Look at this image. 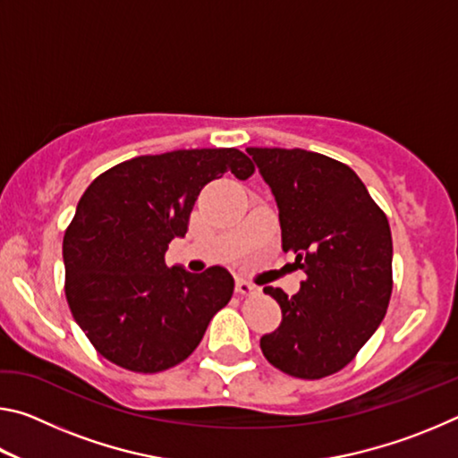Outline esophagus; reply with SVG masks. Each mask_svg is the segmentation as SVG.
I'll return each instance as SVG.
<instances>
[{
	"label": "esophagus",
	"instance_id": "34e87169",
	"mask_svg": "<svg viewBox=\"0 0 458 458\" xmlns=\"http://www.w3.org/2000/svg\"><path fill=\"white\" fill-rule=\"evenodd\" d=\"M236 293L242 294V297H248V294L259 293V286L244 281V278H238V281H236Z\"/></svg>",
	"mask_w": 458,
	"mask_h": 458
}]
</instances>
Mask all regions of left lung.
Instances as JSON below:
<instances>
[{"instance_id": "obj_1", "label": "left lung", "mask_w": 458, "mask_h": 458, "mask_svg": "<svg viewBox=\"0 0 458 458\" xmlns=\"http://www.w3.org/2000/svg\"><path fill=\"white\" fill-rule=\"evenodd\" d=\"M246 151L275 193L283 250L307 275L293 297L265 286L283 321L260 339V350L294 377L337 374L374 335L390 303V224L350 165L305 149Z\"/></svg>"}]
</instances>
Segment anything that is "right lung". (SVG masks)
Here are the masks:
<instances>
[{"instance_id": "obj_1", "label": "right lung", "mask_w": 458, "mask_h": 458, "mask_svg": "<svg viewBox=\"0 0 458 458\" xmlns=\"http://www.w3.org/2000/svg\"><path fill=\"white\" fill-rule=\"evenodd\" d=\"M226 172L248 180L254 165L234 147L139 155L82 193L62 242L64 293L84 335L114 366L137 374L177 366L228 305L234 278L224 267L191 275L165 265L201 188Z\"/></svg>"}]
</instances>
